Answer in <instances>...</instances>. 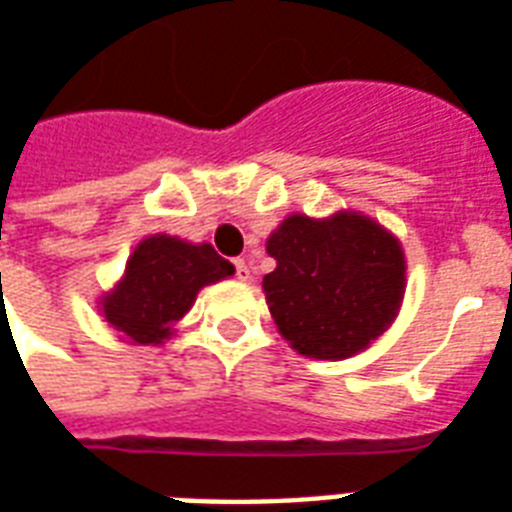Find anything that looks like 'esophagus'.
<instances>
[{
	"instance_id": "esophagus-1",
	"label": "esophagus",
	"mask_w": 512,
	"mask_h": 512,
	"mask_svg": "<svg viewBox=\"0 0 512 512\" xmlns=\"http://www.w3.org/2000/svg\"><path fill=\"white\" fill-rule=\"evenodd\" d=\"M236 276L241 279V282H246V279H249V266H246L244 257H238L236 260Z\"/></svg>"
}]
</instances>
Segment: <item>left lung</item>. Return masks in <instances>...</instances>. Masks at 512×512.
I'll return each mask as SVG.
<instances>
[{
	"label": "left lung",
	"instance_id": "8db88e82",
	"mask_svg": "<svg viewBox=\"0 0 512 512\" xmlns=\"http://www.w3.org/2000/svg\"><path fill=\"white\" fill-rule=\"evenodd\" d=\"M276 268L263 279L279 333L309 358L339 361L366 350L399 312L404 255L377 222L342 211L287 217L268 238Z\"/></svg>",
	"mask_w": 512,
	"mask_h": 512
}]
</instances>
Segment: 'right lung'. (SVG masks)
<instances>
[{
	"label": "right lung",
	"instance_id": "1",
	"mask_svg": "<svg viewBox=\"0 0 512 512\" xmlns=\"http://www.w3.org/2000/svg\"><path fill=\"white\" fill-rule=\"evenodd\" d=\"M236 271L208 244H187L170 236H151L127 260V274L105 295V320L138 344H160L170 325L189 312L200 287Z\"/></svg>",
	"mask_w": 512,
	"mask_h": 512
}]
</instances>
